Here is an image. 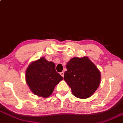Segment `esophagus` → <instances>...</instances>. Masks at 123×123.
Segmentation results:
<instances>
[{
  "instance_id": "1",
  "label": "esophagus",
  "mask_w": 123,
  "mask_h": 123,
  "mask_svg": "<svg viewBox=\"0 0 123 123\" xmlns=\"http://www.w3.org/2000/svg\"><path fill=\"white\" fill-rule=\"evenodd\" d=\"M60 75H61V76H62L63 77V76H64V73H63V72H61V73H60Z\"/></svg>"
}]
</instances>
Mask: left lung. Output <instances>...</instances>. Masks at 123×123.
I'll return each mask as SVG.
<instances>
[{"label": "left lung", "instance_id": "1", "mask_svg": "<svg viewBox=\"0 0 123 123\" xmlns=\"http://www.w3.org/2000/svg\"><path fill=\"white\" fill-rule=\"evenodd\" d=\"M66 69L64 80L75 97L85 99L93 94L100 85L101 73L88 57L72 58Z\"/></svg>", "mask_w": 123, "mask_h": 123}]
</instances>
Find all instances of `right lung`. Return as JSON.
I'll list each match as a JSON object with an SVG mask.
<instances>
[{"label":"right lung","mask_w":123,"mask_h":123,"mask_svg":"<svg viewBox=\"0 0 123 123\" xmlns=\"http://www.w3.org/2000/svg\"><path fill=\"white\" fill-rule=\"evenodd\" d=\"M63 78L55 70V65L45 57L29 64L26 70V81L30 91L39 97H49Z\"/></svg>","instance_id":"1"}]
</instances>
